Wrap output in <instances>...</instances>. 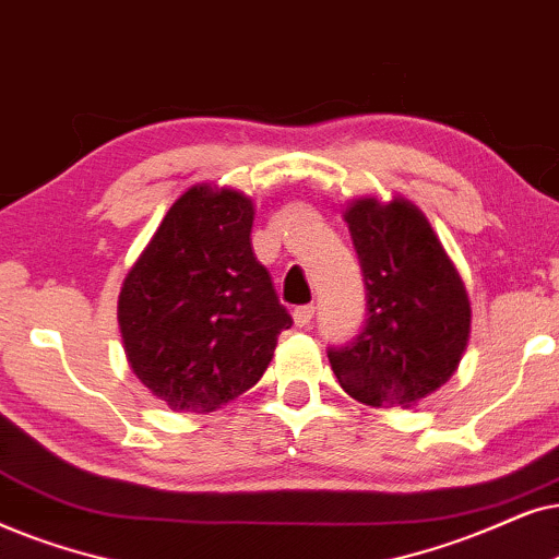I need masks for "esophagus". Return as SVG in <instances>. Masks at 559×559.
I'll return each instance as SVG.
<instances>
[{
	"label": "esophagus",
	"mask_w": 559,
	"mask_h": 559,
	"mask_svg": "<svg viewBox=\"0 0 559 559\" xmlns=\"http://www.w3.org/2000/svg\"><path fill=\"white\" fill-rule=\"evenodd\" d=\"M314 319V304H304V307L294 309V322L296 326H307Z\"/></svg>",
	"instance_id": "esophagus-1"
}]
</instances>
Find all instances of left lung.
Instances as JSON below:
<instances>
[{
    "label": "left lung",
    "mask_w": 559,
    "mask_h": 559,
    "mask_svg": "<svg viewBox=\"0 0 559 559\" xmlns=\"http://www.w3.org/2000/svg\"><path fill=\"white\" fill-rule=\"evenodd\" d=\"M368 319L326 357L342 389L368 406H412L460 366L471 301L455 265L414 204L360 199L345 212Z\"/></svg>",
    "instance_id": "1"
}]
</instances>
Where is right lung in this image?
I'll list each match as a JSON object with an SVG mask.
<instances>
[{
    "label": "right lung",
    "instance_id": "add662e5",
    "mask_svg": "<svg viewBox=\"0 0 559 559\" xmlns=\"http://www.w3.org/2000/svg\"><path fill=\"white\" fill-rule=\"evenodd\" d=\"M252 214L242 193L193 186L124 278V353L153 396L178 412H214L252 389L294 324L252 252Z\"/></svg>",
    "mask_w": 559,
    "mask_h": 559
}]
</instances>
